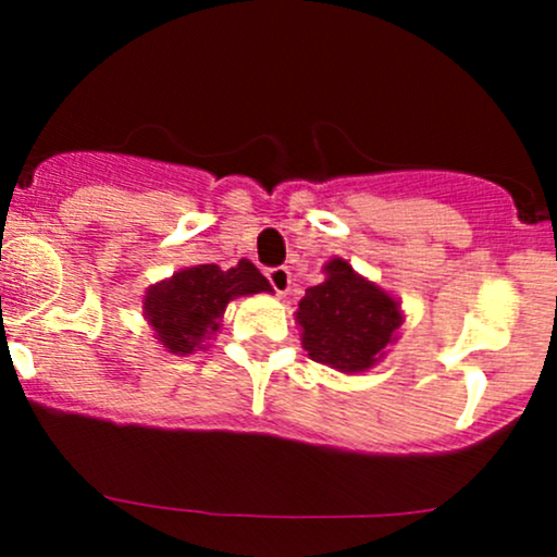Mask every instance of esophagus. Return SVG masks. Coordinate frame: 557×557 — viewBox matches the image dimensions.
Returning a JSON list of instances; mask_svg holds the SVG:
<instances>
[{"label":"esophagus","mask_w":557,"mask_h":557,"mask_svg":"<svg viewBox=\"0 0 557 557\" xmlns=\"http://www.w3.org/2000/svg\"><path fill=\"white\" fill-rule=\"evenodd\" d=\"M267 280L274 288V294L285 296L290 290V269L288 267H272L267 269Z\"/></svg>","instance_id":"1"}]
</instances>
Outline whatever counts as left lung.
I'll return each instance as SVG.
<instances>
[{"label": "left lung", "mask_w": 557, "mask_h": 557, "mask_svg": "<svg viewBox=\"0 0 557 557\" xmlns=\"http://www.w3.org/2000/svg\"><path fill=\"white\" fill-rule=\"evenodd\" d=\"M296 320L301 325V345L312 361L339 372H363L372 367L393 331L401 325L396 299L358 277L342 258L325 263V280L307 288Z\"/></svg>", "instance_id": "8db88e82"}]
</instances>
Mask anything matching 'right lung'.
<instances>
[{
  "label": "right lung",
  "instance_id": "1",
  "mask_svg": "<svg viewBox=\"0 0 557 557\" xmlns=\"http://www.w3.org/2000/svg\"><path fill=\"white\" fill-rule=\"evenodd\" d=\"M261 290H269L267 277L247 258L228 272L215 263H201L153 285L145 296V314L164 347L183 356L196 347L201 350L205 336L221 325L218 320L226 312L228 301Z\"/></svg>",
  "mask_w": 557,
  "mask_h": 557
}]
</instances>
